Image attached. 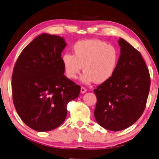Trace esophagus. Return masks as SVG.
<instances>
[{
	"mask_svg": "<svg viewBox=\"0 0 159 159\" xmlns=\"http://www.w3.org/2000/svg\"><path fill=\"white\" fill-rule=\"evenodd\" d=\"M86 92V89L84 88V87H81V88H80V93H84Z\"/></svg>",
	"mask_w": 159,
	"mask_h": 159,
	"instance_id": "34e87169",
	"label": "esophagus"
}]
</instances>
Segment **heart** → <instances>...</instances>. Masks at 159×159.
Here are the masks:
<instances>
[{
	"label": "heart",
	"mask_w": 159,
	"mask_h": 159,
	"mask_svg": "<svg viewBox=\"0 0 159 159\" xmlns=\"http://www.w3.org/2000/svg\"><path fill=\"white\" fill-rule=\"evenodd\" d=\"M74 55L65 52L61 57L65 73L69 79H75L82 69L80 78L84 84L94 81L101 84L114 75L119 60L117 49L99 39L79 41L73 47Z\"/></svg>",
	"instance_id": "heart-1"
}]
</instances>
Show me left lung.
Masks as SVG:
<instances>
[{
    "mask_svg": "<svg viewBox=\"0 0 159 159\" xmlns=\"http://www.w3.org/2000/svg\"><path fill=\"white\" fill-rule=\"evenodd\" d=\"M120 55L114 75L94 89L97 99L94 117L97 123L111 131L133 125L146 107L151 79L140 53L122 38Z\"/></svg>",
    "mask_w": 159,
    "mask_h": 159,
    "instance_id": "obj_1",
    "label": "left lung"
}]
</instances>
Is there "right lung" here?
<instances>
[{
  "label": "right lung",
  "instance_id": "add662e5",
  "mask_svg": "<svg viewBox=\"0 0 159 159\" xmlns=\"http://www.w3.org/2000/svg\"><path fill=\"white\" fill-rule=\"evenodd\" d=\"M66 45L63 37L43 33L24 49L13 68L16 110L36 131L59 127L66 118L68 103L79 96L80 87L64 75L61 53Z\"/></svg>",
  "mask_w": 159,
  "mask_h": 159
}]
</instances>
